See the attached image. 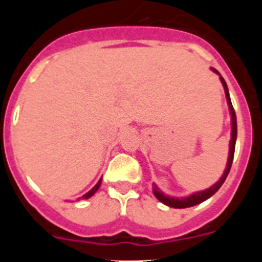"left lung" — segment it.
I'll return each instance as SVG.
<instances>
[{"label":"left lung","mask_w":262,"mask_h":262,"mask_svg":"<svg viewBox=\"0 0 262 262\" xmlns=\"http://www.w3.org/2000/svg\"><path fill=\"white\" fill-rule=\"evenodd\" d=\"M212 72H215L216 75H219V78H221V82L224 88V93H226V98H227V103H228V108H230V115H231V140H230V151H228V159H227V165L226 169H224L223 174L222 177L215 182L212 186H210L209 189H205V190L201 191H195V193L190 194V195L187 196H181V198H178V196H170L168 194H164L163 191L160 190L159 187H157L156 184L152 185V189H154V194L156 196L157 200L160 201L164 205L169 206V207H174V209H186V207H191V206L200 205L202 203L203 201L209 200L210 196L214 195L217 190H219V187L223 185V182L226 181L227 176L230 173L231 165H232V160H233V154H235V144H236V138H237V123H236V114L235 110H233V106L231 103V98H230V92H228V88H227L226 81L224 78L222 77L221 73L216 71V69L211 68Z\"/></svg>","instance_id":"left-lung-1"}]
</instances>
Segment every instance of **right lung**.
Segmentation results:
<instances>
[{
  "label": "right lung",
  "mask_w": 262,
  "mask_h": 262,
  "mask_svg": "<svg viewBox=\"0 0 262 262\" xmlns=\"http://www.w3.org/2000/svg\"><path fill=\"white\" fill-rule=\"evenodd\" d=\"M101 182H102V178H101V180L97 182V185L93 187V189H92V190H89L86 194H84V195L80 196V198H77V200H88V198H90L92 195H94V193H96V191L99 189V186H101Z\"/></svg>",
  "instance_id": "obj_1"
}]
</instances>
